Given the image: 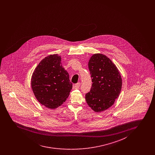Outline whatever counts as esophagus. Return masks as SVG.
I'll return each instance as SVG.
<instances>
[{
    "instance_id": "obj_1",
    "label": "esophagus",
    "mask_w": 155,
    "mask_h": 155,
    "mask_svg": "<svg viewBox=\"0 0 155 155\" xmlns=\"http://www.w3.org/2000/svg\"><path fill=\"white\" fill-rule=\"evenodd\" d=\"M80 86H81V83H80V82H78L77 84H74L73 87H74L75 89H78L80 88Z\"/></svg>"
}]
</instances>
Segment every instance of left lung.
Listing matches in <instances>:
<instances>
[{
  "instance_id": "left-lung-1",
  "label": "left lung",
  "mask_w": 155,
  "mask_h": 155,
  "mask_svg": "<svg viewBox=\"0 0 155 155\" xmlns=\"http://www.w3.org/2000/svg\"><path fill=\"white\" fill-rule=\"evenodd\" d=\"M88 67L93 84L85 95L86 101L95 112H102L111 107L119 97L122 89L121 75L113 61L101 53L92 55Z\"/></svg>"
}]
</instances>
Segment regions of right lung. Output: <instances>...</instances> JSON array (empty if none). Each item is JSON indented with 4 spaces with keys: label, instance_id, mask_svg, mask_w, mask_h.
I'll use <instances>...</instances> for the list:
<instances>
[{
    "label": "right lung",
    "instance_id": "add662e5",
    "mask_svg": "<svg viewBox=\"0 0 155 155\" xmlns=\"http://www.w3.org/2000/svg\"><path fill=\"white\" fill-rule=\"evenodd\" d=\"M57 54L43 58L33 71L31 87L38 102L46 107L55 109L68 98L73 84L68 71Z\"/></svg>",
    "mask_w": 155,
    "mask_h": 155
}]
</instances>
